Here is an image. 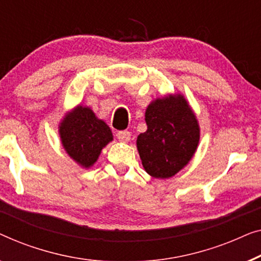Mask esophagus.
Wrapping results in <instances>:
<instances>
[{"mask_svg":"<svg viewBox=\"0 0 261 261\" xmlns=\"http://www.w3.org/2000/svg\"><path fill=\"white\" fill-rule=\"evenodd\" d=\"M117 138L119 139V142H123V143H126L130 141L131 138V134L129 131L126 130H123V131H118L117 132Z\"/></svg>","mask_w":261,"mask_h":261,"instance_id":"obj_1","label":"esophagus"}]
</instances>
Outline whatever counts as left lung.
I'll return each instance as SVG.
<instances>
[{"label": "left lung", "mask_w": 261, "mask_h": 261, "mask_svg": "<svg viewBox=\"0 0 261 261\" xmlns=\"http://www.w3.org/2000/svg\"><path fill=\"white\" fill-rule=\"evenodd\" d=\"M145 123L148 129L136 142L143 168L155 178H170L190 162L199 146L195 112L182 93H169L148 105Z\"/></svg>", "instance_id": "8db88e82"}]
</instances>
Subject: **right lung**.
I'll use <instances>...</instances> for the list:
<instances>
[{"label":"right lung","mask_w":261,"mask_h":261,"mask_svg":"<svg viewBox=\"0 0 261 261\" xmlns=\"http://www.w3.org/2000/svg\"><path fill=\"white\" fill-rule=\"evenodd\" d=\"M58 129L66 153L85 169L92 167L101 150L113 141L108 124L99 119L92 109L82 104L65 113Z\"/></svg>","instance_id":"add662e5"}]
</instances>
